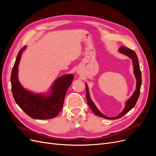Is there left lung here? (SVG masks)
Returning a JSON list of instances; mask_svg holds the SVG:
<instances>
[{
	"instance_id": "8db88e82",
	"label": "left lung",
	"mask_w": 156,
	"mask_h": 156,
	"mask_svg": "<svg viewBox=\"0 0 156 156\" xmlns=\"http://www.w3.org/2000/svg\"><path fill=\"white\" fill-rule=\"evenodd\" d=\"M119 50V52H120L121 53L127 56L129 58H130L132 60V61H133V73L135 74V76L136 80V85L135 90L134 93L133 94V95H132L129 100L126 101L125 108H124V109L122 111V112L121 113H120V114L117 116L113 117V118H109V117H107L105 115H103L102 113L98 109L95 104H94L93 101H92L90 97L87 84L86 83V96H87V100L88 106L90 107V108H91L92 112L96 115L102 117V118H104V119H119V118L123 116L124 115L127 114V113L131 109V108H133V107L135 105L136 103V101H137L138 98L139 97L141 83H142V77H141V72H140V66L139 64L137 55H136V54L135 53V52L130 49H128L127 48H126V47H124V46L120 47Z\"/></svg>"
}]
</instances>
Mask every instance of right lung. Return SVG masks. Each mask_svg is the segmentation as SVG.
<instances>
[{"instance_id": "add662e5", "label": "right lung", "mask_w": 156, "mask_h": 156, "mask_svg": "<svg viewBox=\"0 0 156 156\" xmlns=\"http://www.w3.org/2000/svg\"><path fill=\"white\" fill-rule=\"evenodd\" d=\"M23 47L17 54L11 74L13 96L17 104L27 115L34 119L47 120L56 117L63 106L66 93L73 79L72 74L64 75L57 79L52 87L49 95L35 94L23 88L18 79V66Z\"/></svg>"}]
</instances>
